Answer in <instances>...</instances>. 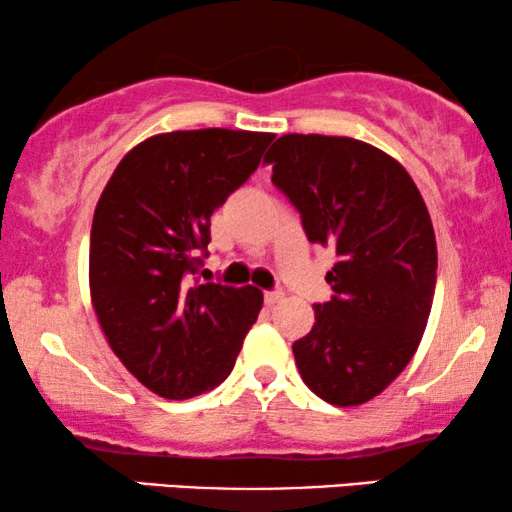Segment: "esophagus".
Returning a JSON list of instances; mask_svg holds the SVG:
<instances>
[{
    "mask_svg": "<svg viewBox=\"0 0 512 512\" xmlns=\"http://www.w3.org/2000/svg\"><path fill=\"white\" fill-rule=\"evenodd\" d=\"M263 298H265V305L275 307L277 303H282V300H284V293L282 291H265Z\"/></svg>",
    "mask_w": 512,
    "mask_h": 512,
    "instance_id": "esophagus-1",
    "label": "esophagus"
}]
</instances>
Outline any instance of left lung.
<instances>
[{"label":"left lung","mask_w":512,"mask_h":512,"mask_svg":"<svg viewBox=\"0 0 512 512\" xmlns=\"http://www.w3.org/2000/svg\"><path fill=\"white\" fill-rule=\"evenodd\" d=\"M272 184L298 209L307 240L331 247L333 296L293 342L300 377L331 405L382 394L422 340L436 291V235L415 181L352 137L284 135L265 153Z\"/></svg>","instance_id":"1"}]
</instances>
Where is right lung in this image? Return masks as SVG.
<instances>
[{"label":"right lung","instance_id":"add662e5","mask_svg":"<svg viewBox=\"0 0 512 512\" xmlns=\"http://www.w3.org/2000/svg\"><path fill=\"white\" fill-rule=\"evenodd\" d=\"M275 135L179 130L128 151L90 230V296L123 366L153 394L184 401L230 375L263 307L256 286L200 282L209 219Z\"/></svg>","mask_w":512,"mask_h":512}]
</instances>
